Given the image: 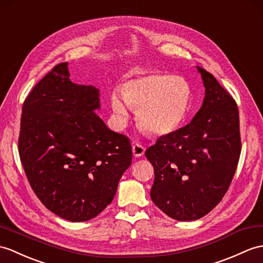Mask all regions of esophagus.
Here are the masks:
<instances>
[{
	"label": "esophagus",
	"mask_w": 263,
	"mask_h": 263,
	"mask_svg": "<svg viewBox=\"0 0 263 263\" xmlns=\"http://www.w3.org/2000/svg\"><path fill=\"white\" fill-rule=\"evenodd\" d=\"M145 149L140 143H133L132 144V152L134 157H141L144 155Z\"/></svg>",
	"instance_id": "1"
}]
</instances>
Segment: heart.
<instances>
[{
  "label": "heart",
  "mask_w": 263,
  "mask_h": 263,
  "mask_svg": "<svg viewBox=\"0 0 263 263\" xmlns=\"http://www.w3.org/2000/svg\"><path fill=\"white\" fill-rule=\"evenodd\" d=\"M113 91L109 104L120 125L129 119V107L138 109V121L157 137L168 136L184 123L192 102V87L184 77L151 71L127 81Z\"/></svg>",
  "instance_id": "heart-1"
}]
</instances>
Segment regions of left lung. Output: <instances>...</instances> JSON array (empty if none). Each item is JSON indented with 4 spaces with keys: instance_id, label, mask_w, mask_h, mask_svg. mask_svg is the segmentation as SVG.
Wrapping results in <instances>:
<instances>
[{
    "instance_id": "8db88e82",
    "label": "left lung",
    "mask_w": 263,
    "mask_h": 263,
    "mask_svg": "<svg viewBox=\"0 0 263 263\" xmlns=\"http://www.w3.org/2000/svg\"><path fill=\"white\" fill-rule=\"evenodd\" d=\"M203 79V105L191 123L160 137L146 149L155 169L150 196L177 221H195L222 200L241 154L239 109L211 72L197 66Z\"/></svg>"
}]
</instances>
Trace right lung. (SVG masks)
I'll return each instance as SVG.
<instances>
[{"label":"right lung","mask_w":263,"mask_h":263,"mask_svg":"<svg viewBox=\"0 0 263 263\" xmlns=\"http://www.w3.org/2000/svg\"><path fill=\"white\" fill-rule=\"evenodd\" d=\"M67 65L54 66L24 101L19 155L41 203L67 221L84 222L111 204L132 148L95 114L100 90L72 83Z\"/></svg>","instance_id":"right-lung-1"}]
</instances>
